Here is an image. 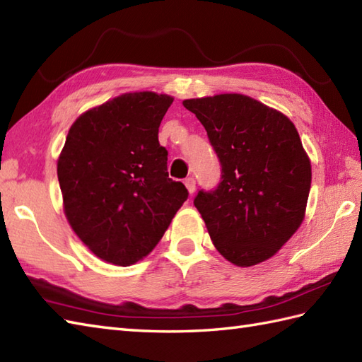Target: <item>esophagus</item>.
<instances>
[{
	"label": "esophagus",
	"mask_w": 362,
	"mask_h": 362,
	"mask_svg": "<svg viewBox=\"0 0 362 362\" xmlns=\"http://www.w3.org/2000/svg\"><path fill=\"white\" fill-rule=\"evenodd\" d=\"M185 187L188 188L189 194H193L196 191V180L193 179V177H188V179H185Z\"/></svg>",
	"instance_id": "obj_1"
}]
</instances>
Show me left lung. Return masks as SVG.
<instances>
[{
  "mask_svg": "<svg viewBox=\"0 0 362 362\" xmlns=\"http://www.w3.org/2000/svg\"><path fill=\"white\" fill-rule=\"evenodd\" d=\"M202 122L221 163V182L199 189L214 247L230 263L258 264L297 232L311 188V163L296 126L244 95L183 101Z\"/></svg>",
  "mask_w": 362,
  "mask_h": 362,
  "instance_id": "obj_1",
  "label": "left lung"
}]
</instances>
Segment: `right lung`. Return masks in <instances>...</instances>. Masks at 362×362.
<instances>
[{
	"mask_svg": "<svg viewBox=\"0 0 362 362\" xmlns=\"http://www.w3.org/2000/svg\"><path fill=\"white\" fill-rule=\"evenodd\" d=\"M174 99L126 93L74 121L57 161L65 216L107 263L130 266L156 247L188 199L169 179L158 127Z\"/></svg>",
	"mask_w": 362,
	"mask_h": 362,
	"instance_id": "add662e5",
	"label": "right lung"
}]
</instances>
